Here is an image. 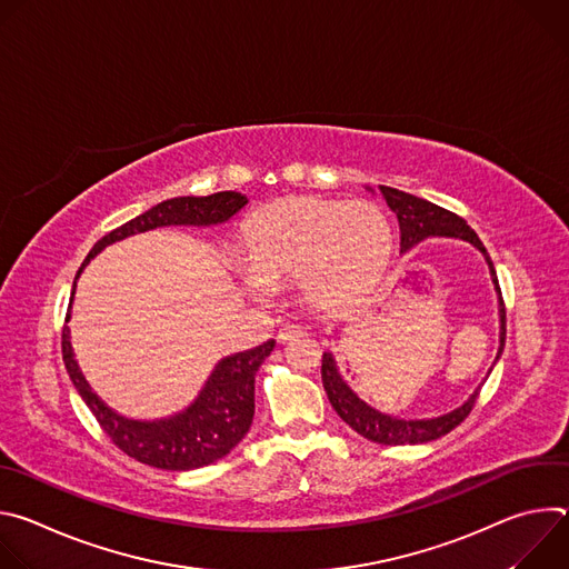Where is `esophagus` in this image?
<instances>
[{
	"label": "esophagus",
	"mask_w": 569,
	"mask_h": 569,
	"mask_svg": "<svg viewBox=\"0 0 569 569\" xmlns=\"http://www.w3.org/2000/svg\"><path fill=\"white\" fill-rule=\"evenodd\" d=\"M301 336H303V329L297 327V323H283V327H281L279 333H277V338H279L281 345L292 342V340H297V338H301Z\"/></svg>",
	"instance_id": "34e87169"
}]
</instances>
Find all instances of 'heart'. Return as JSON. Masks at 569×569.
<instances>
[{"mask_svg":"<svg viewBox=\"0 0 569 569\" xmlns=\"http://www.w3.org/2000/svg\"><path fill=\"white\" fill-rule=\"evenodd\" d=\"M391 254L393 229L376 202L301 196L248 222L240 274L252 292L299 283L312 308L342 312L373 292Z\"/></svg>","mask_w":569,"mask_h":569,"instance_id":"heart-1","label":"heart"}]
</instances>
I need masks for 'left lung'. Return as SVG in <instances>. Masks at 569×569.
Listing matches in <instances>:
<instances>
[{
	"mask_svg": "<svg viewBox=\"0 0 569 569\" xmlns=\"http://www.w3.org/2000/svg\"><path fill=\"white\" fill-rule=\"evenodd\" d=\"M380 193L387 200L389 209L398 218L400 252L412 250L417 242H421L430 236H448V238H459V240L470 242L472 248H477L483 254L486 263H489L491 279L496 286L498 299H500V349H498V358H496V362H498L505 351V340H507V310H505V301H502L493 261H491L489 252H486V248L481 246L479 236L466 224L463 218H459L457 213H452L439 204H432L423 198H417L412 193H405V191H398L391 187H380ZM489 373H491V369H489ZM321 382H323V389H327V396L333 405V410L338 412V417L347 426H351L358 435H362L365 439H369L373 443H382V446H417V443L435 441V439L448 435L450 430H455L475 408V400L486 380L470 393V398L463 405H459L457 410L435 417V419H398V417L378 412L347 385V380L342 378V373L338 369L333 353H329V351L321 356Z\"/></svg>",
	"mask_w": 569,
	"mask_h": 569,
	"instance_id": "8db88e82",
	"label": "left lung"
}]
</instances>
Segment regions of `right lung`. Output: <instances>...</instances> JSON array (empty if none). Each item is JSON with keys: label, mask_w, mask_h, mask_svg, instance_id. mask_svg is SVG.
<instances>
[{"label": "right lung", "mask_w": 569, "mask_h": 569, "mask_svg": "<svg viewBox=\"0 0 569 569\" xmlns=\"http://www.w3.org/2000/svg\"><path fill=\"white\" fill-rule=\"evenodd\" d=\"M248 204V198L236 191H220L213 196L196 198H171L154 204L152 209L143 211L141 216L128 220L126 224L106 233L83 266L78 268L76 279L86 266L108 246L128 236L169 227V224H193V227H209L229 220L236 211ZM76 279L71 290V301L76 292ZM69 301V310H71ZM67 312V319L69 321ZM274 340H268L250 351H240L233 356L222 358L211 376L207 378L204 387L200 389L198 398L189 405L187 410L157 419V421H137L126 419L110 410L108 405L92 391L86 376L80 373L78 362L73 360L69 329H62V360L67 373L78 389L80 398L86 400L92 415L97 417L99 426L112 439L117 448H121L128 457L148 463L161 470H193L209 466L224 455H229L242 437L248 435L252 419H254V376L263 360L272 353Z\"/></svg>", "instance_id": "obj_1"}]
</instances>
